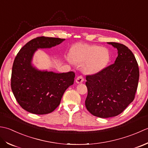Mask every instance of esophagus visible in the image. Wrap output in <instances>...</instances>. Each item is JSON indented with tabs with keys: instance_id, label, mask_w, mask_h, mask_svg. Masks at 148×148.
<instances>
[{
	"instance_id": "1",
	"label": "esophagus",
	"mask_w": 148,
	"mask_h": 148,
	"mask_svg": "<svg viewBox=\"0 0 148 148\" xmlns=\"http://www.w3.org/2000/svg\"><path fill=\"white\" fill-rule=\"evenodd\" d=\"M84 80V78L82 76H78L77 78H76V82L77 84H80L82 83Z\"/></svg>"
}]
</instances>
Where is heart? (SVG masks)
Listing matches in <instances>:
<instances>
[{
    "label": "heart",
    "instance_id": "obj_1",
    "mask_svg": "<svg viewBox=\"0 0 148 148\" xmlns=\"http://www.w3.org/2000/svg\"><path fill=\"white\" fill-rule=\"evenodd\" d=\"M72 59L78 64H84L87 74H96L103 70L110 61V53L106 48L86 43L75 45L71 50Z\"/></svg>",
    "mask_w": 148,
    "mask_h": 148
}]
</instances>
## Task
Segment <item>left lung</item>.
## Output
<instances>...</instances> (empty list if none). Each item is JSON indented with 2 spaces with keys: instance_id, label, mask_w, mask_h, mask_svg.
Instances as JSON below:
<instances>
[{
  "instance_id": "obj_1",
  "label": "left lung",
  "mask_w": 148,
  "mask_h": 148,
  "mask_svg": "<svg viewBox=\"0 0 148 148\" xmlns=\"http://www.w3.org/2000/svg\"><path fill=\"white\" fill-rule=\"evenodd\" d=\"M117 50L113 64L99 73L86 77L87 96L85 103L89 112L101 118L114 117L134 101L139 70L136 59L125 45L108 42Z\"/></svg>"
}]
</instances>
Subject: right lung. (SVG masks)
<instances>
[{
  "instance_id": "right-lung-1",
  "label": "right lung",
  "mask_w": 148,
  "mask_h": 148,
  "mask_svg": "<svg viewBox=\"0 0 148 148\" xmlns=\"http://www.w3.org/2000/svg\"><path fill=\"white\" fill-rule=\"evenodd\" d=\"M65 39L39 37L29 41L14 59L11 74V89L24 110L35 114H47L59 106L62 95L73 85L75 73H58L39 70L32 63L38 49H51Z\"/></svg>"
}]
</instances>
